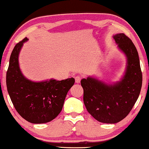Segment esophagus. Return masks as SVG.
Segmentation results:
<instances>
[{
	"mask_svg": "<svg viewBox=\"0 0 149 149\" xmlns=\"http://www.w3.org/2000/svg\"><path fill=\"white\" fill-rule=\"evenodd\" d=\"M75 82L76 83H80L81 80V77L79 76V75H77V76L75 77Z\"/></svg>",
	"mask_w": 149,
	"mask_h": 149,
	"instance_id": "1",
	"label": "esophagus"
}]
</instances>
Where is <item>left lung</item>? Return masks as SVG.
<instances>
[{
	"label": "left lung",
	"instance_id": "left-lung-1",
	"mask_svg": "<svg viewBox=\"0 0 149 149\" xmlns=\"http://www.w3.org/2000/svg\"><path fill=\"white\" fill-rule=\"evenodd\" d=\"M114 39L127 58L122 81L113 85L92 77L81 81L88 112L99 122L107 123L119 122L129 114L139 96L143 81L138 52L132 40L124 33L116 34Z\"/></svg>",
	"mask_w": 149,
	"mask_h": 149
}]
</instances>
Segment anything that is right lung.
Masks as SVG:
<instances>
[{
	"mask_svg": "<svg viewBox=\"0 0 149 149\" xmlns=\"http://www.w3.org/2000/svg\"><path fill=\"white\" fill-rule=\"evenodd\" d=\"M27 40L26 37L17 42L12 52L6 72L7 90L15 109L22 118L33 123H44L54 120L61 112L75 79L35 83L25 78L19 70L18 54Z\"/></svg>",
	"mask_w": 149,
	"mask_h": 149,
	"instance_id": "obj_1",
	"label": "right lung"
}]
</instances>
